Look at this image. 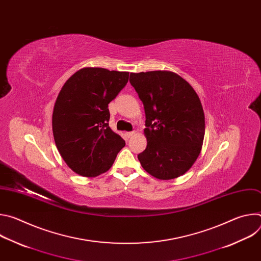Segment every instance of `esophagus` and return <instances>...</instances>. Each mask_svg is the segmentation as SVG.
Here are the masks:
<instances>
[{"instance_id": "esophagus-1", "label": "esophagus", "mask_w": 261, "mask_h": 261, "mask_svg": "<svg viewBox=\"0 0 261 261\" xmlns=\"http://www.w3.org/2000/svg\"><path fill=\"white\" fill-rule=\"evenodd\" d=\"M125 135H126V137H127V138H130L131 136H133V135H134V132H126V133H125Z\"/></svg>"}]
</instances>
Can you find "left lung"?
Returning <instances> with one entry per match:
<instances>
[{
    "label": "left lung",
    "instance_id": "8db88e82",
    "mask_svg": "<svg viewBox=\"0 0 261 261\" xmlns=\"http://www.w3.org/2000/svg\"><path fill=\"white\" fill-rule=\"evenodd\" d=\"M130 83L144 106L147 140L138 155L142 168L159 179L187 172L198 158L204 138V113L197 93L178 74L131 73Z\"/></svg>",
    "mask_w": 261,
    "mask_h": 261
}]
</instances>
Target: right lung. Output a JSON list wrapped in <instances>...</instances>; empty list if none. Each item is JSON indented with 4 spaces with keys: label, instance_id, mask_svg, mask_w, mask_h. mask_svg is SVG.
I'll use <instances>...</instances> for the list:
<instances>
[{
    "label": "right lung",
    "instance_id": "obj_1",
    "mask_svg": "<svg viewBox=\"0 0 261 261\" xmlns=\"http://www.w3.org/2000/svg\"><path fill=\"white\" fill-rule=\"evenodd\" d=\"M129 72L85 67L62 87L53 111L58 151L75 173L94 177L113 166L124 139L108 126V104L126 86Z\"/></svg>",
    "mask_w": 261,
    "mask_h": 261
}]
</instances>
